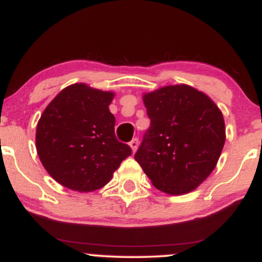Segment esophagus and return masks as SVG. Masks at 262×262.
Returning <instances> with one entry per match:
<instances>
[{
	"label": "esophagus",
	"mask_w": 262,
	"mask_h": 262,
	"mask_svg": "<svg viewBox=\"0 0 262 262\" xmlns=\"http://www.w3.org/2000/svg\"><path fill=\"white\" fill-rule=\"evenodd\" d=\"M129 145H130L132 150H133V152H135L138 150V146H139V141H138V139H133L129 143Z\"/></svg>",
	"instance_id": "obj_1"
}]
</instances>
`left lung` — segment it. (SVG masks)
Segmentation results:
<instances>
[{
	"label": "left lung",
	"mask_w": 262,
	"mask_h": 262,
	"mask_svg": "<svg viewBox=\"0 0 262 262\" xmlns=\"http://www.w3.org/2000/svg\"><path fill=\"white\" fill-rule=\"evenodd\" d=\"M150 118L135 160L159 191H194L217 166L225 143L223 113L209 96L186 83L143 95Z\"/></svg>",
	"instance_id": "1"
}]
</instances>
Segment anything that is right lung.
Wrapping results in <instances>:
<instances>
[{
	"mask_svg": "<svg viewBox=\"0 0 262 262\" xmlns=\"http://www.w3.org/2000/svg\"><path fill=\"white\" fill-rule=\"evenodd\" d=\"M116 93L83 82L65 87L45 107L35 146L44 169L66 188L92 192L107 185L132 154L114 134L110 104Z\"/></svg>",
	"mask_w": 262,
	"mask_h": 262,
	"instance_id": "1",
	"label": "right lung"
}]
</instances>
